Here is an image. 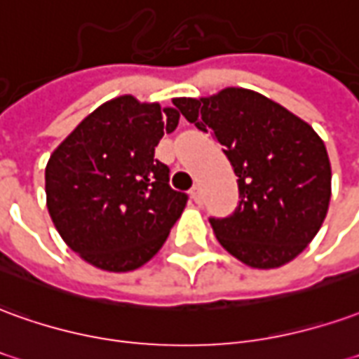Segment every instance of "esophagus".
<instances>
[{"label":"esophagus","mask_w":359,"mask_h":359,"mask_svg":"<svg viewBox=\"0 0 359 359\" xmlns=\"http://www.w3.org/2000/svg\"><path fill=\"white\" fill-rule=\"evenodd\" d=\"M190 198L194 200V202H200L202 200V194H200V187H192V190H190Z\"/></svg>","instance_id":"obj_1"}]
</instances>
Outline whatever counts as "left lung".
Here are the masks:
<instances>
[{"mask_svg":"<svg viewBox=\"0 0 359 359\" xmlns=\"http://www.w3.org/2000/svg\"><path fill=\"white\" fill-rule=\"evenodd\" d=\"M188 122L210 132L239 177V205L212 217L223 249L250 268H278L305 250L330 202V161L313 128L268 97L227 87L212 97L172 99Z\"/></svg>","mask_w":359,"mask_h":359,"instance_id":"obj_1","label":"left lung"}]
</instances>
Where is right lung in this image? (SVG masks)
Returning <instances> with one entry per match:
<instances>
[{"label": "right lung", "mask_w": 359, "mask_h": 359, "mask_svg": "<svg viewBox=\"0 0 359 359\" xmlns=\"http://www.w3.org/2000/svg\"><path fill=\"white\" fill-rule=\"evenodd\" d=\"M180 114L122 95L102 102L46 165V205L69 249L107 272H130L157 255L188 196L155 159Z\"/></svg>", "instance_id": "right-lung-1"}]
</instances>
